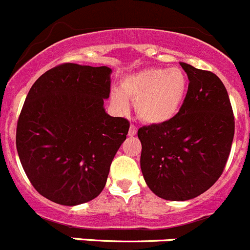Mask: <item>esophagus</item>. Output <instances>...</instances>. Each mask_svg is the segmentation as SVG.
Masks as SVG:
<instances>
[{
	"instance_id": "1",
	"label": "esophagus",
	"mask_w": 250,
	"mask_h": 250,
	"mask_svg": "<svg viewBox=\"0 0 250 250\" xmlns=\"http://www.w3.org/2000/svg\"><path fill=\"white\" fill-rule=\"evenodd\" d=\"M136 134H137V127L134 126V125H131L129 129V136H135Z\"/></svg>"
}]
</instances>
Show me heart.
Masks as SVG:
<instances>
[{"label":"heart","mask_w":250,"mask_h":250,"mask_svg":"<svg viewBox=\"0 0 250 250\" xmlns=\"http://www.w3.org/2000/svg\"><path fill=\"white\" fill-rule=\"evenodd\" d=\"M187 91L188 78L180 68H147L125 78L120 91L111 93L110 101L116 110L125 113L129 109L127 99H131L139 118L157 125L179 113Z\"/></svg>","instance_id":"b5f03b06"}]
</instances>
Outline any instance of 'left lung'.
Wrapping results in <instances>:
<instances>
[{
	"label": "left lung",
	"mask_w": 250,
	"mask_h": 250,
	"mask_svg": "<svg viewBox=\"0 0 250 250\" xmlns=\"http://www.w3.org/2000/svg\"><path fill=\"white\" fill-rule=\"evenodd\" d=\"M180 66L189 87L179 113L137 131L145 182L153 194L172 201L196 198L217 182L234 136L233 111L222 81L210 71Z\"/></svg>",
	"instance_id": "obj_1"
}]
</instances>
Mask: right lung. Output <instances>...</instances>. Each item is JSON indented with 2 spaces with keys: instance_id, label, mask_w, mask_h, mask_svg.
Returning <instances> with one entry per match:
<instances>
[{
  "instance_id": "1",
  "label": "right lung",
  "mask_w": 250,
  "mask_h": 250,
  "mask_svg": "<svg viewBox=\"0 0 250 250\" xmlns=\"http://www.w3.org/2000/svg\"><path fill=\"white\" fill-rule=\"evenodd\" d=\"M111 68L62 63L30 88L16 145L28 179L44 198L76 206L93 200L108 179L130 123L110 116Z\"/></svg>"
}]
</instances>
